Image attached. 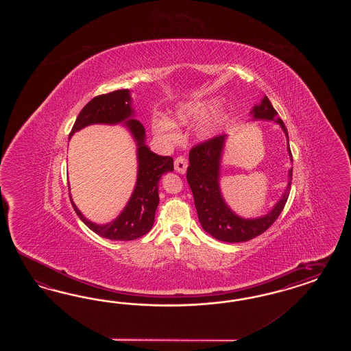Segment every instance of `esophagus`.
<instances>
[{
	"mask_svg": "<svg viewBox=\"0 0 351 351\" xmlns=\"http://www.w3.org/2000/svg\"><path fill=\"white\" fill-rule=\"evenodd\" d=\"M188 167V160L184 156H179L175 160V170L178 171L179 173H184Z\"/></svg>",
	"mask_w": 351,
	"mask_h": 351,
	"instance_id": "esophagus-1",
	"label": "esophagus"
}]
</instances>
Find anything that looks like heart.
I'll list each match as a JSON object with an SVG mask.
<instances>
[{
  "instance_id": "b5f03b06",
  "label": "heart",
  "mask_w": 351,
  "mask_h": 351,
  "mask_svg": "<svg viewBox=\"0 0 351 351\" xmlns=\"http://www.w3.org/2000/svg\"><path fill=\"white\" fill-rule=\"evenodd\" d=\"M219 106L217 100H197L186 103L181 106L176 113H175V123L176 125H189L191 122L201 121L203 118L208 117L211 113L215 112V109ZM213 131V125L204 128L206 134H210ZM153 132L165 140H175L176 138V132L172 128L170 122L163 118H156L153 119Z\"/></svg>"
}]
</instances>
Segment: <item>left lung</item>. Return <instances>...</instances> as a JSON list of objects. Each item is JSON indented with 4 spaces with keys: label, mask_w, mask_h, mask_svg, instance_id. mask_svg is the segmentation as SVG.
<instances>
[{
    "label": "left lung",
    "mask_w": 351,
    "mask_h": 351,
    "mask_svg": "<svg viewBox=\"0 0 351 351\" xmlns=\"http://www.w3.org/2000/svg\"><path fill=\"white\" fill-rule=\"evenodd\" d=\"M252 114L256 119H267L279 123L288 138L287 128L266 96L263 99L260 106L254 108ZM223 141L225 135H217L208 140H204L202 143H198L191 149V165L186 170V180L189 182V186L193 191L198 220L203 229L221 242H247L266 232L276 223V219L283 211L291 189L292 169L288 173L289 179L287 191H285L280 201L276 203L273 211L258 219L245 220L237 216L226 206L219 188L220 158L223 153ZM288 153L289 157H292L289 145Z\"/></svg>",
    "instance_id": "8db88e82"
}]
</instances>
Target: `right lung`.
I'll return each instance as SVG.
<instances>
[{
	"label": "right lung",
	"mask_w": 351,
	"mask_h": 351,
	"mask_svg": "<svg viewBox=\"0 0 351 351\" xmlns=\"http://www.w3.org/2000/svg\"><path fill=\"white\" fill-rule=\"evenodd\" d=\"M132 116L131 97L128 90H116L109 94L97 95L91 99L80 112L69 138L75 131L93 123H118ZM125 125L138 141V181L128 206L112 223L97 225L91 223L75 203L71 202L75 213L94 233L112 241H134L145 235L154 223L156 210L160 203L158 182L160 176L173 171V160L171 157H162L149 150L144 144L145 128L138 119H128Z\"/></svg>",
	"instance_id": "1"
}]
</instances>
